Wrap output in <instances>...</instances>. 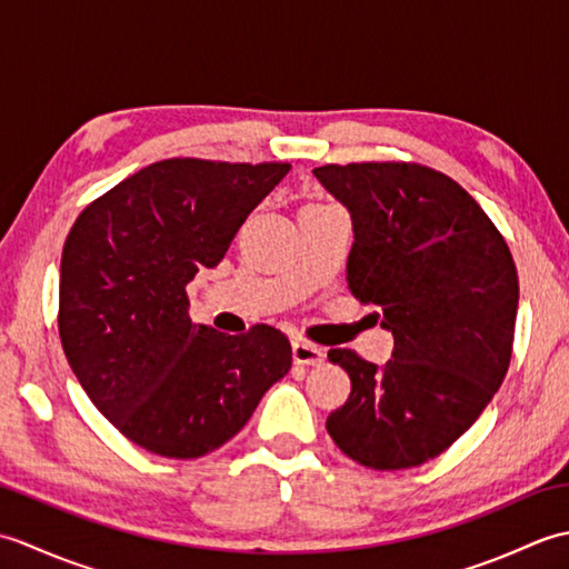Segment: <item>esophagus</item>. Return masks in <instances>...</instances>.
<instances>
[{"instance_id":"34e87169","label":"esophagus","mask_w":569,"mask_h":569,"mask_svg":"<svg viewBox=\"0 0 569 569\" xmlns=\"http://www.w3.org/2000/svg\"><path fill=\"white\" fill-rule=\"evenodd\" d=\"M322 359H325V352L318 345L306 342V340L293 342V361H296V365L316 367V365H322Z\"/></svg>"}]
</instances>
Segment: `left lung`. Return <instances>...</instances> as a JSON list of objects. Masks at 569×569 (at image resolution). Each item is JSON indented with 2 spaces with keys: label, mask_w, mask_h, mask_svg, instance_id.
<instances>
[{
  "label": "left lung",
  "mask_w": 569,
  "mask_h": 569,
  "mask_svg": "<svg viewBox=\"0 0 569 569\" xmlns=\"http://www.w3.org/2000/svg\"><path fill=\"white\" fill-rule=\"evenodd\" d=\"M312 173L352 214L349 291L379 306L393 335L383 367L330 349L352 393L328 432L365 467H418L471 428L509 371L513 257L479 202L428 166L328 163Z\"/></svg>",
  "instance_id": "1"
}]
</instances>
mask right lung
<instances>
[{
  "mask_svg": "<svg viewBox=\"0 0 569 569\" xmlns=\"http://www.w3.org/2000/svg\"><path fill=\"white\" fill-rule=\"evenodd\" d=\"M291 163L166 159L90 202L60 259L58 332L100 413L171 459L208 455L247 426L291 369L288 337L192 325L186 286L222 261Z\"/></svg>",
  "mask_w": 569,
  "mask_h": 569,
  "instance_id": "1",
  "label": "right lung"
}]
</instances>
